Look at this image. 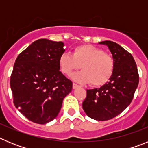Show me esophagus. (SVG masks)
Here are the masks:
<instances>
[{
	"label": "esophagus",
	"instance_id": "34e87169",
	"mask_svg": "<svg viewBox=\"0 0 148 148\" xmlns=\"http://www.w3.org/2000/svg\"><path fill=\"white\" fill-rule=\"evenodd\" d=\"M78 87H79V85H78L77 84H75V83L73 84V89H76V88H78Z\"/></svg>",
	"mask_w": 148,
	"mask_h": 148
}]
</instances>
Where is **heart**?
<instances>
[{"label": "heart", "mask_w": 148, "mask_h": 148, "mask_svg": "<svg viewBox=\"0 0 148 148\" xmlns=\"http://www.w3.org/2000/svg\"><path fill=\"white\" fill-rule=\"evenodd\" d=\"M60 70L66 75L81 68L79 73L72 75L73 79L92 86L104 85L113 75L114 60L110 55L95 46L84 44L73 49L72 55L63 53L58 60Z\"/></svg>", "instance_id": "heart-1"}]
</instances>
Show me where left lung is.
I'll return each mask as SVG.
<instances>
[{
    "mask_svg": "<svg viewBox=\"0 0 148 148\" xmlns=\"http://www.w3.org/2000/svg\"><path fill=\"white\" fill-rule=\"evenodd\" d=\"M99 44H106L112 53L114 71L102 87L87 90L82 108L90 118L107 121L120 114L131 103L139 76L135 60L129 52L111 40Z\"/></svg>",
    "mask_w": 148,
    "mask_h": 148,
    "instance_id": "left-lung-1",
    "label": "left lung"
}]
</instances>
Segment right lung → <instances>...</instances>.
Masks as SVG:
<instances>
[{
    "mask_svg": "<svg viewBox=\"0 0 148 148\" xmlns=\"http://www.w3.org/2000/svg\"><path fill=\"white\" fill-rule=\"evenodd\" d=\"M64 43L39 39L17 57L10 87L13 103L32 122L44 125L56 118L73 82L60 71Z\"/></svg>",
    "mask_w": 148,
    "mask_h": 148,
    "instance_id": "obj_1",
    "label": "right lung"
}]
</instances>
